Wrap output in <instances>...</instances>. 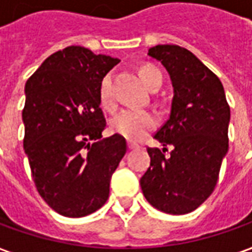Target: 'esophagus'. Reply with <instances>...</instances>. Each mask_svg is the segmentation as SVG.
Listing matches in <instances>:
<instances>
[{
  "label": "esophagus",
  "mask_w": 252,
  "mask_h": 252,
  "mask_svg": "<svg viewBox=\"0 0 252 252\" xmlns=\"http://www.w3.org/2000/svg\"><path fill=\"white\" fill-rule=\"evenodd\" d=\"M138 148H139V146H138L136 143H134V142L128 143V149H129V151H134V149H138Z\"/></svg>",
  "instance_id": "esophagus-1"
}]
</instances>
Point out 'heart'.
<instances>
[{"mask_svg":"<svg viewBox=\"0 0 252 252\" xmlns=\"http://www.w3.org/2000/svg\"><path fill=\"white\" fill-rule=\"evenodd\" d=\"M141 78L143 83L151 89L158 81H161V74L155 66L146 65L141 69ZM111 81L113 76L111 74H107L100 83V100L106 107L113 106ZM155 126H156V120L153 114L145 110H123L111 121L114 132L124 136L128 141H139Z\"/></svg>","mask_w":252,"mask_h":252,"instance_id":"obj_1","label":"heart"}]
</instances>
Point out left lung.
Wrapping results in <instances>:
<instances>
[{"mask_svg": "<svg viewBox=\"0 0 252 252\" xmlns=\"http://www.w3.org/2000/svg\"><path fill=\"white\" fill-rule=\"evenodd\" d=\"M148 56L169 72L173 99L169 120L155 134L163 148L148 149L151 166L141 188L153 208L184 215L205 202L218 183L229 149L230 107L219 78L187 48L159 44Z\"/></svg>", "mask_w": 252, "mask_h": 252, "instance_id": "1", "label": "left lung"}]
</instances>
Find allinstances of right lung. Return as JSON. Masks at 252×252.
<instances>
[{
  "label": "right lung",
  "instance_id": "obj_1",
  "mask_svg": "<svg viewBox=\"0 0 252 252\" xmlns=\"http://www.w3.org/2000/svg\"><path fill=\"white\" fill-rule=\"evenodd\" d=\"M118 58L69 46L46 58L25 85L23 149L46 204L82 218L106 204L126 152L124 136L103 138L100 83Z\"/></svg>",
  "mask_w": 252,
  "mask_h": 252
}]
</instances>
